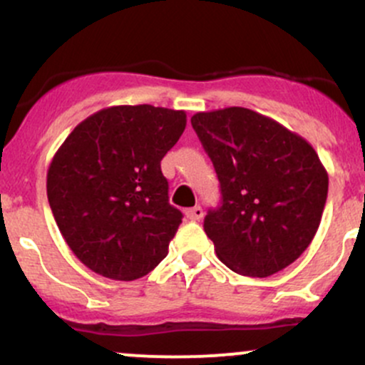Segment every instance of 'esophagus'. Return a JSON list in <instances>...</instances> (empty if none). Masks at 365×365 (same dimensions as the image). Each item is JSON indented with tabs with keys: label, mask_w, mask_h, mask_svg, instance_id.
<instances>
[{
	"label": "esophagus",
	"mask_w": 365,
	"mask_h": 365,
	"mask_svg": "<svg viewBox=\"0 0 365 365\" xmlns=\"http://www.w3.org/2000/svg\"><path fill=\"white\" fill-rule=\"evenodd\" d=\"M185 216H187L190 221H199L200 217L204 216V211H202V207H200V206H195V207L187 209Z\"/></svg>",
	"instance_id": "obj_1"
}]
</instances>
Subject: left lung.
<instances>
[{"mask_svg":"<svg viewBox=\"0 0 365 365\" xmlns=\"http://www.w3.org/2000/svg\"><path fill=\"white\" fill-rule=\"evenodd\" d=\"M190 121L221 183V207L204 220L220 261L252 278L290 266L316 235L328 197L316 150L247 108L200 111Z\"/></svg>","mask_w":365,"mask_h":365,"instance_id":"1","label":"left lung"}]
</instances>
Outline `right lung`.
<instances>
[{
  "instance_id": "right-lung-1",
  "label": "right lung",
  "mask_w": 365,
  "mask_h": 365,
  "mask_svg": "<svg viewBox=\"0 0 365 365\" xmlns=\"http://www.w3.org/2000/svg\"><path fill=\"white\" fill-rule=\"evenodd\" d=\"M187 125L182 110L110 106L75 127L51 159L48 200L63 238L104 278L132 282L168 254L182 212L161 159Z\"/></svg>"
}]
</instances>
